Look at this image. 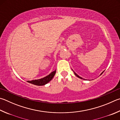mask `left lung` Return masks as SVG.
<instances>
[{
	"instance_id": "obj_1",
	"label": "left lung",
	"mask_w": 120,
	"mask_h": 120,
	"mask_svg": "<svg viewBox=\"0 0 120 120\" xmlns=\"http://www.w3.org/2000/svg\"><path fill=\"white\" fill-rule=\"evenodd\" d=\"M103 72H104V71H103V72H102V73H101V74H100V75H102V74L103 73ZM73 72H74V73H75V75L76 76H77V77H78V78H80V79H83V80H85L84 79H83V78H81V77H80V76H79V75H77V73H76L75 72V71H73Z\"/></svg>"
}]
</instances>
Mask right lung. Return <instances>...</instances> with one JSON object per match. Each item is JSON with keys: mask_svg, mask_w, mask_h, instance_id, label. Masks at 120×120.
I'll use <instances>...</instances> for the list:
<instances>
[{"mask_svg": "<svg viewBox=\"0 0 120 120\" xmlns=\"http://www.w3.org/2000/svg\"><path fill=\"white\" fill-rule=\"evenodd\" d=\"M56 72V70L52 72L51 73L48 75L46 77H45L41 79H39L37 80H33L31 81H27L28 82L30 83L33 84L36 86H43V85L46 84L48 83L51 80L53 79L54 75H55Z\"/></svg>", "mask_w": 120, "mask_h": 120, "instance_id": "obj_1", "label": "right lung"}]
</instances>
